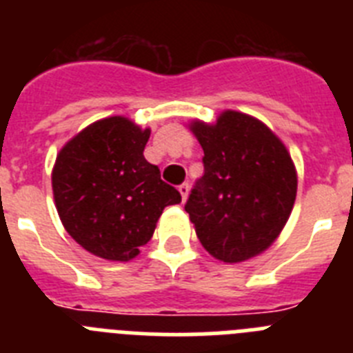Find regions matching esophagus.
Wrapping results in <instances>:
<instances>
[{"mask_svg": "<svg viewBox=\"0 0 353 353\" xmlns=\"http://www.w3.org/2000/svg\"><path fill=\"white\" fill-rule=\"evenodd\" d=\"M189 189H191V187H189V183H187V182H183L182 185L179 187V191H180V194H182V199H183V201H185L187 196H189Z\"/></svg>", "mask_w": 353, "mask_h": 353, "instance_id": "obj_1", "label": "esophagus"}]
</instances>
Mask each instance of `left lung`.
Here are the masks:
<instances>
[{"label": "left lung", "mask_w": 353, "mask_h": 353, "mask_svg": "<svg viewBox=\"0 0 353 353\" xmlns=\"http://www.w3.org/2000/svg\"><path fill=\"white\" fill-rule=\"evenodd\" d=\"M189 127L205 154V173L185 203L199 242L224 263L256 256L279 236L295 203L288 150L260 120L230 109L215 123Z\"/></svg>", "instance_id": "obj_1"}]
</instances>
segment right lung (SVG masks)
I'll return each instance as SVG.
<instances>
[{
  "instance_id": "right-lung-1",
  "label": "right lung",
  "mask_w": 353,
  "mask_h": 353,
  "mask_svg": "<svg viewBox=\"0 0 353 353\" xmlns=\"http://www.w3.org/2000/svg\"><path fill=\"white\" fill-rule=\"evenodd\" d=\"M148 138L150 129L109 117L81 130L56 157V210L68 235L95 256L136 258L162 210L182 201L143 155Z\"/></svg>"
}]
</instances>
